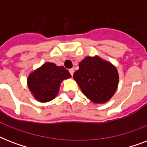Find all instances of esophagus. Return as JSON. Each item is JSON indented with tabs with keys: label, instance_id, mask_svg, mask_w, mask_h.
Listing matches in <instances>:
<instances>
[{
	"label": "esophagus",
	"instance_id": "34e87169",
	"mask_svg": "<svg viewBox=\"0 0 147 147\" xmlns=\"http://www.w3.org/2000/svg\"><path fill=\"white\" fill-rule=\"evenodd\" d=\"M69 72H70V74H71V76H73L74 69H69Z\"/></svg>",
	"mask_w": 147,
	"mask_h": 147
}]
</instances>
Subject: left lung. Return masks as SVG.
<instances>
[{"label":"left lung","mask_w":147,"mask_h":147,"mask_svg":"<svg viewBox=\"0 0 147 147\" xmlns=\"http://www.w3.org/2000/svg\"><path fill=\"white\" fill-rule=\"evenodd\" d=\"M73 78L83 94L96 104L108 101L116 92L119 82L115 66L98 56L85 57Z\"/></svg>","instance_id":"8db88e82"}]
</instances>
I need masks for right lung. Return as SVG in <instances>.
Segmentation results:
<instances>
[{
	"instance_id": "1",
	"label": "right lung",
	"mask_w": 147,
	"mask_h": 147,
	"mask_svg": "<svg viewBox=\"0 0 147 147\" xmlns=\"http://www.w3.org/2000/svg\"><path fill=\"white\" fill-rule=\"evenodd\" d=\"M69 78L71 75L64 67L46 62L29 75L27 85L38 101L48 102L56 97L62 81Z\"/></svg>"
}]
</instances>
